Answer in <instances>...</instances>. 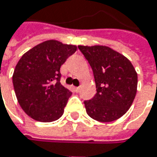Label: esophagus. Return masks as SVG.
Here are the masks:
<instances>
[{
  "instance_id": "obj_1",
  "label": "esophagus",
  "mask_w": 157,
  "mask_h": 157,
  "mask_svg": "<svg viewBox=\"0 0 157 157\" xmlns=\"http://www.w3.org/2000/svg\"><path fill=\"white\" fill-rule=\"evenodd\" d=\"M80 91H81V87H80V86H79V87H76V88H75V92H76V93H79Z\"/></svg>"
}]
</instances>
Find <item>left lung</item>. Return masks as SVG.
Segmentation results:
<instances>
[{"mask_svg": "<svg viewBox=\"0 0 157 157\" xmlns=\"http://www.w3.org/2000/svg\"><path fill=\"white\" fill-rule=\"evenodd\" d=\"M90 63L96 94L84 101L87 114L109 123L122 117L131 107L137 91V73L132 63L120 52L104 45H79Z\"/></svg>", "mask_w": 157, "mask_h": 157, "instance_id": "obj_1", "label": "left lung"}]
</instances>
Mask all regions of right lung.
I'll return each instance as SVG.
<instances>
[{
	"mask_svg": "<svg viewBox=\"0 0 157 157\" xmlns=\"http://www.w3.org/2000/svg\"><path fill=\"white\" fill-rule=\"evenodd\" d=\"M76 50V45L48 40L21 57L13 83L20 106L31 118L49 123L63 115L72 92L61 84L60 68Z\"/></svg>",
	"mask_w": 157,
	"mask_h": 157,
	"instance_id": "1",
	"label": "right lung"
}]
</instances>
